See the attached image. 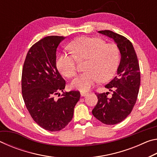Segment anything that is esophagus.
<instances>
[{
	"label": "esophagus",
	"mask_w": 157,
	"mask_h": 157,
	"mask_svg": "<svg viewBox=\"0 0 157 157\" xmlns=\"http://www.w3.org/2000/svg\"><path fill=\"white\" fill-rule=\"evenodd\" d=\"M87 94H88V93H87L86 91H80V95H81V96L84 97V96H86V95Z\"/></svg>",
	"instance_id": "obj_1"
}]
</instances>
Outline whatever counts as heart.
<instances>
[{"label": "heart", "instance_id": "heart-1", "mask_svg": "<svg viewBox=\"0 0 157 157\" xmlns=\"http://www.w3.org/2000/svg\"><path fill=\"white\" fill-rule=\"evenodd\" d=\"M73 55L61 53L56 65L63 76L71 78L75 75V58L87 59L85 63L86 71L73 79L71 86L80 91H87L99 79L105 82L115 74L120 62V52L116 45L105 44L100 38L81 36L69 44Z\"/></svg>", "mask_w": 157, "mask_h": 157}]
</instances>
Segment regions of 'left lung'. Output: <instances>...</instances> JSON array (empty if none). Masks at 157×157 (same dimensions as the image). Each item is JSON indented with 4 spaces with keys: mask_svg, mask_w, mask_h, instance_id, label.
<instances>
[{
    "mask_svg": "<svg viewBox=\"0 0 157 157\" xmlns=\"http://www.w3.org/2000/svg\"><path fill=\"white\" fill-rule=\"evenodd\" d=\"M98 33L112 39L121 53V62L117 75L105 88L112 91L97 94L98 103L92 113L98 121L106 124H116L124 120L136 102L139 94L140 74L139 63L132 44L125 37L110 30Z\"/></svg>",
    "mask_w": 157,
    "mask_h": 157,
    "instance_id": "8db88e82",
    "label": "left lung"
}]
</instances>
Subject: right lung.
<instances>
[{
  "mask_svg": "<svg viewBox=\"0 0 157 157\" xmlns=\"http://www.w3.org/2000/svg\"><path fill=\"white\" fill-rule=\"evenodd\" d=\"M66 37L49 36L30 48L22 71V95L32 118L50 132L62 129L72 120L80 98L78 91H63L66 82L56 66V51ZM63 94L59 99L54 95Z\"/></svg>",
  "mask_w": 157,
  "mask_h": 157,
  "instance_id": "right-lung-1",
  "label": "right lung"
}]
</instances>
